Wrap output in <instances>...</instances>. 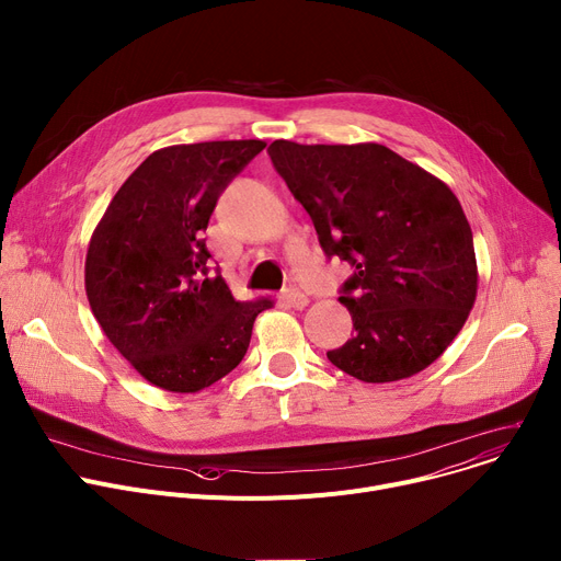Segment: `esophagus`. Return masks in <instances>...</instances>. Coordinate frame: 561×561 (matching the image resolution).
<instances>
[{"label":"esophagus","mask_w":561,"mask_h":561,"mask_svg":"<svg viewBox=\"0 0 561 561\" xmlns=\"http://www.w3.org/2000/svg\"><path fill=\"white\" fill-rule=\"evenodd\" d=\"M284 302L297 311H302L307 305H309V297L302 293V290H295V288H288L284 290Z\"/></svg>","instance_id":"esophagus-1"}]
</instances>
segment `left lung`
Masks as SVG:
<instances>
[{"label":"left lung","instance_id":"8db88e82","mask_svg":"<svg viewBox=\"0 0 561 561\" xmlns=\"http://www.w3.org/2000/svg\"><path fill=\"white\" fill-rule=\"evenodd\" d=\"M268 156L324 254L354 266L339 297L354 335L327 358L365 383L426 369L454 343L478 293L473 237L456 194L375 141L277 139Z\"/></svg>","mask_w":561,"mask_h":561}]
</instances>
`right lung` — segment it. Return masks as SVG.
<instances>
[{"label":"right lung","mask_w":561,"mask_h":561,"mask_svg":"<svg viewBox=\"0 0 561 561\" xmlns=\"http://www.w3.org/2000/svg\"><path fill=\"white\" fill-rule=\"evenodd\" d=\"M266 148L261 139L175 144L119 186L85 256V293L107 341L167 392L209 388L243 360L254 318L273 297L234 300L203 232L228 182Z\"/></svg>","instance_id":"1"}]
</instances>
